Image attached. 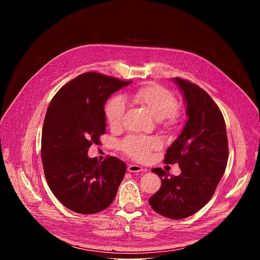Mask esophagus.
Returning <instances> with one entry per match:
<instances>
[{
    "label": "esophagus",
    "instance_id": "esophagus-1",
    "mask_svg": "<svg viewBox=\"0 0 260 260\" xmlns=\"http://www.w3.org/2000/svg\"><path fill=\"white\" fill-rule=\"evenodd\" d=\"M127 171L131 173H138V172H145L146 170L143 169L142 167L138 165H128L127 166Z\"/></svg>",
    "mask_w": 260,
    "mask_h": 260
}]
</instances>
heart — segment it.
I'll use <instances>...</instances> for the list:
<instances>
[{
    "mask_svg": "<svg viewBox=\"0 0 260 260\" xmlns=\"http://www.w3.org/2000/svg\"><path fill=\"white\" fill-rule=\"evenodd\" d=\"M128 98L149 111L166 129L174 131L180 126L182 114L177 108L176 96L171 90L156 83H150L134 90ZM124 110V103L119 96H113L107 102L105 114L111 128L117 129L121 126ZM159 146L157 139L141 136H129L120 144L121 150L136 160L148 159Z\"/></svg>",
    "mask_w": 260,
    "mask_h": 260,
    "instance_id": "heart-1",
    "label": "heart"
}]
</instances>
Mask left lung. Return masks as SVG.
I'll use <instances>...</instances> for the list:
<instances>
[{"label": "left lung", "instance_id": "8db88e82", "mask_svg": "<svg viewBox=\"0 0 260 260\" xmlns=\"http://www.w3.org/2000/svg\"><path fill=\"white\" fill-rule=\"evenodd\" d=\"M187 106L186 121L167 150L165 162L179 164L181 174L170 176L160 168L152 172L161 186L150 199L151 208L170 219H183L201 210L213 197L229 159L225 121L219 107L199 85L175 78Z\"/></svg>", "mask_w": 260, "mask_h": 260}]
</instances>
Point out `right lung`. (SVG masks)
Instances as JSON below:
<instances>
[{
    "label": "right lung",
    "mask_w": 260,
    "mask_h": 260,
    "mask_svg": "<svg viewBox=\"0 0 260 260\" xmlns=\"http://www.w3.org/2000/svg\"><path fill=\"white\" fill-rule=\"evenodd\" d=\"M131 82L87 72L63 85L49 104L42 129V164L52 193L71 211L99 213L116 197L125 164L113 156L99 162L87 152L105 134L106 101Z\"/></svg>",
    "instance_id": "obj_1"
}]
</instances>
